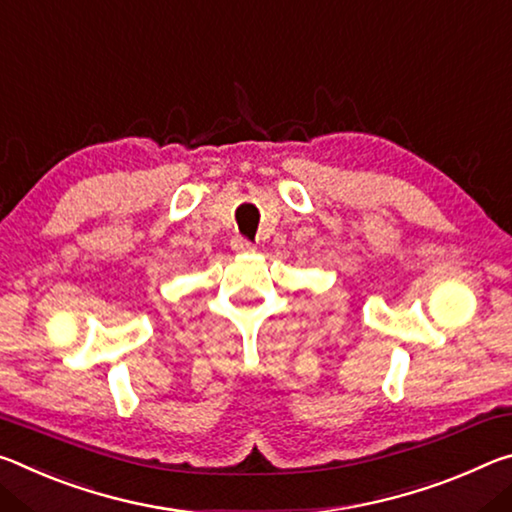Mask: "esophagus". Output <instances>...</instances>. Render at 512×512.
Instances as JSON below:
<instances>
[{"instance_id":"esophagus-1","label":"esophagus","mask_w":512,"mask_h":512,"mask_svg":"<svg viewBox=\"0 0 512 512\" xmlns=\"http://www.w3.org/2000/svg\"><path fill=\"white\" fill-rule=\"evenodd\" d=\"M231 247H233V251H236V254H242V256L254 254V251H256L254 242H249V240H245V238H236V240H233Z\"/></svg>"}]
</instances>
